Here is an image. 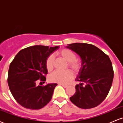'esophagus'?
<instances>
[{
  "mask_svg": "<svg viewBox=\"0 0 123 123\" xmlns=\"http://www.w3.org/2000/svg\"><path fill=\"white\" fill-rule=\"evenodd\" d=\"M59 85H61L62 86H63L64 88H67L68 87V86L67 85H65V84H59Z\"/></svg>",
  "mask_w": 123,
  "mask_h": 123,
  "instance_id": "esophagus-1",
  "label": "esophagus"
}]
</instances>
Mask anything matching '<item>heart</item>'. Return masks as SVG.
I'll list each match as a JSON object with an SVG mask.
<instances>
[{
    "instance_id": "obj_1",
    "label": "heart",
    "mask_w": 123,
    "mask_h": 123,
    "mask_svg": "<svg viewBox=\"0 0 123 123\" xmlns=\"http://www.w3.org/2000/svg\"><path fill=\"white\" fill-rule=\"evenodd\" d=\"M57 54L63 58L66 61L68 62L69 67L76 73L79 72L81 69V63L80 61L76 59V54L73 51L68 49H63L57 52ZM53 55H49L45 61V65L49 71L53 70L54 66ZM73 74L70 70L65 71H55L49 77L51 81L59 84H67L72 80Z\"/></svg>"
}]
</instances>
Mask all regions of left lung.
<instances>
[{
	"label": "left lung",
	"mask_w": 123,
	"mask_h": 123,
	"mask_svg": "<svg viewBox=\"0 0 123 123\" xmlns=\"http://www.w3.org/2000/svg\"><path fill=\"white\" fill-rule=\"evenodd\" d=\"M67 48L80 55L82 67L76 81V91L70 100L77 107L91 109L105 100L112 84L114 72L108 55L92 44L76 43Z\"/></svg>",
	"instance_id": "1"
}]
</instances>
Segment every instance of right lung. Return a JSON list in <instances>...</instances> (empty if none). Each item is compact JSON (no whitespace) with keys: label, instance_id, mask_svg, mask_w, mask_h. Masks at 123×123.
<instances>
[{"label":"right lung","instance_id":"right-lung-1","mask_svg":"<svg viewBox=\"0 0 123 123\" xmlns=\"http://www.w3.org/2000/svg\"><path fill=\"white\" fill-rule=\"evenodd\" d=\"M58 46H31L18 52L10 65L7 82L15 101L26 109L37 110L51 99L56 83H44L47 69L45 61Z\"/></svg>","mask_w":123,"mask_h":123}]
</instances>
